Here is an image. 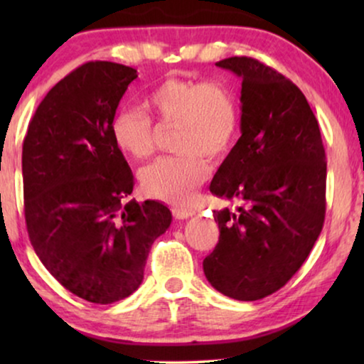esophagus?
Segmentation results:
<instances>
[{
	"label": "esophagus",
	"mask_w": 364,
	"mask_h": 364,
	"mask_svg": "<svg viewBox=\"0 0 364 364\" xmlns=\"http://www.w3.org/2000/svg\"><path fill=\"white\" fill-rule=\"evenodd\" d=\"M172 213L177 220H183V218L192 217L193 213H196V210H192V208H186V207H173Z\"/></svg>",
	"instance_id": "obj_1"
}]
</instances>
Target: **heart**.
<instances>
[{"label": "heart", "mask_w": 364, "mask_h": 364, "mask_svg": "<svg viewBox=\"0 0 364 364\" xmlns=\"http://www.w3.org/2000/svg\"><path fill=\"white\" fill-rule=\"evenodd\" d=\"M144 107L159 124H176V156L161 157L139 172L142 191L159 200L182 203L205 181L210 166L230 149L238 127L232 92L220 82L167 77L144 94ZM119 151L144 159L154 149V124L142 109L122 106L109 122Z\"/></svg>", "instance_id": "1"}]
</instances>
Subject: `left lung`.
I'll use <instances>...</instances> for the list:
<instances>
[{
    "label": "left lung",
    "instance_id": "obj_1",
    "mask_svg": "<svg viewBox=\"0 0 364 364\" xmlns=\"http://www.w3.org/2000/svg\"><path fill=\"white\" fill-rule=\"evenodd\" d=\"M242 77V136L210 183L217 197L242 202L213 210L218 243L203 260L217 291L262 300L300 270L326 210V162L320 127L305 94L253 58L215 63Z\"/></svg>",
    "mask_w": 364,
    "mask_h": 364
}]
</instances>
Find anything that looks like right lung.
Instances as JSON below:
<instances>
[{
	"label": "right lung",
	"instance_id": "1",
	"mask_svg": "<svg viewBox=\"0 0 364 364\" xmlns=\"http://www.w3.org/2000/svg\"><path fill=\"white\" fill-rule=\"evenodd\" d=\"M136 77L124 64H82L46 94L23 142L34 252L66 290L97 305L137 290L154 240L172 222L161 202L127 200L134 176L109 131Z\"/></svg>",
	"mask_w": 364,
	"mask_h": 364
}]
</instances>
